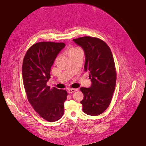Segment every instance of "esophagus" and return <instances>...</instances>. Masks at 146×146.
I'll use <instances>...</instances> for the list:
<instances>
[{"label":"esophagus","mask_w":146,"mask_h":146,"mask_svg":"<svg viewBox=\"0 0 146 146\" xmlns=\"http://www.w3.org/2000/svg\"><path fill=\"white\" fill-rule=\"evenodd\" d=\"M78 90V89H69L68 90V92L69 94H72V93H73L74 92L77 91Z\"/></svg>","instance_id":"34e87169"}]
</instances>
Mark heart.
I'll use <instances>...</instances> for the list:
<instances>
[{
  "instance_id": "heart-1",
  "label": "heart",
  "mask_w": 146,
  "mask_h": 146,
  "mask_svg": "<svg viewBox=\"0 0 146 146\" xmlns=\"http://www.w3.org/2000/svg\"><path fill=\"white\" fill-rule=\"evenodd\" d=\"M79 50H80V49L78 48H70V50H69V54H71V53L77 51Z\"/></svg>"
}]
</instances>
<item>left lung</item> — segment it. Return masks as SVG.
I'll return each instance as SVG.
<instances>
[{
	"label": "left lung",
	"mask_w": 146,
	"mask_h": 146,
	"mask_svg": "<svg viewBox=\"0 0 146 146\" xmlns=\"http://www.w3.org/2000/svg\"><path fill=\"white\" fill-rule=\"evenodd\" d=\"M85 54V72H89L92 85L80 88L84 95L83 111L89 115L103 113L109 106L115 88L117 73L111 49L98 38L84 36L73 40Z\"/></svg>",
	"instance_id": "8db88e82"
}]
</instances>
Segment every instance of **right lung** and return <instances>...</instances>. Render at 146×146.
<instances>
[{
	"instance_id": "add662e5",
	"label": "right lung",
	"mask_w": 146,
	"mask_h": 146,
	"mask_svg": "<svg viewBox=\"0 0 146 146\" xmlns=\"http://www.w3.org/2000/svg\"><path fill=\"white\" fill-rule=\"evenodd\" d=\"M63 42H40L27 51L23 60L22 78L29 103L42 118L48 122L59 120L64 114L66 90L47 86L51 67Z\"/></svg>"
}]
</instances>
